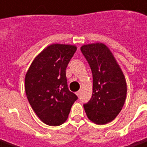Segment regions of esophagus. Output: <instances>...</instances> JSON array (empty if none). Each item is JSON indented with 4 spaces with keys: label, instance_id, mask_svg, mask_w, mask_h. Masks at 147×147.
<instances>
[{
    "label": "esophagus",
    "instance_id": "1",
    "mask_svg": "<svg viewBox=\"0 0 147 147\" xmlns=\"http://www.w3.org/2000/svg\"><path fill=\"white\" fill-rule=\"evenodd\" d=\"M80 94H81V91H78L76 92V95L78 96H80Z\"/></svg>",
    "mask_w": 147,
    "mask_h": 147
}]
</instances>
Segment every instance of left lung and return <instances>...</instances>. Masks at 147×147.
Segmentation results:
<instances>
[{"label":"left lung","instance_id":"8db88e82","mask_svg":"<svg viewBox=\"0 0 147 147\" xmlns=\"http://www.w3.org/2000/svg\"><path fill=\"white\" fill-rule=\"evenodd\" d=\"M81 51L90 65L93 78L92 98L83 107L91 121L105 124L115 119L125 102V78L115 57L104 44L84 45Z\"/></svg>","mask_w":147,"mask_h":147}]
</instances>
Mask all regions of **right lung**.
Returning <instances> with one entry per match:
<instances>
[{
	"instance_id": "right-lung-1",
	"label": "right lung",
	"mask_w": 147,
	"mask_h": 147,
	"mask_svg": "<svg viewBox=\"0 0 147 147\" xmlns=\"http://www.w3.org/2000/svg\"><path fill=\"white\" fill-rule=\"evenodd\" d=\"M77 47L52 44L32 61L25 76V92L37 117L50 126L65 123L78 96L68 88L66 68Z\"/></svg>"
}]
</instances>
